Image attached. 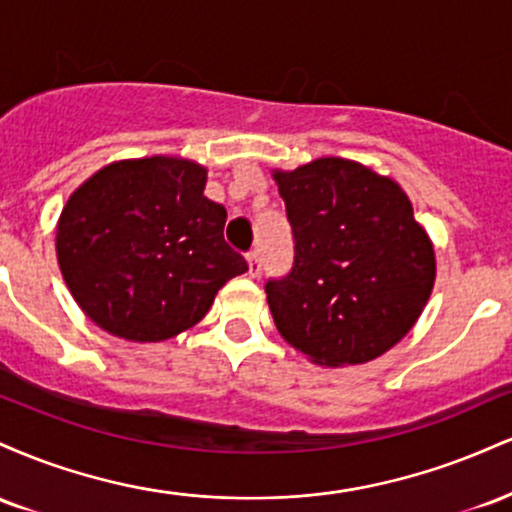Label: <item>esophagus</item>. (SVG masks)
<instances>
[{
	"label": "esophagus",
	"mask_w": 512,
	"mask_h": 512,
	"mask_svg": "<svg viewBox=\"0 0 512 512\" xmlns=\"http://www.w3.org/2000/svg\"><path fill=\"white\" fill-rule=\"evenodd\" d=\"M248 262H250V276H260V272H262L260 252H257V250H250V252H248Z\"/></svg>",
	"instance_id": "esophagus-1"
}]
</instances>
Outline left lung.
Instances as JSON below:
<instances>
[{
    "label": "left lung",
    "mask_w": 512,
    "mask_h": 512,
    "mask_svg": "<svg viewBox=\"0 0 512 512\" xmlns=\"http://www.w3.org/2000/svg\"><path fill=\"white\" fill-rule=\"evenodd\" d=\"M274 180L293 233L289 274L264 284L276 330L322 366L385 354L419 320L436 279L409 197L344 158H317Z\"/></svg>",
    "instance_id": "1"
}]
</instances>
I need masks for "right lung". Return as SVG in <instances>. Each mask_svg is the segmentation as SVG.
Returning a JSON list of instances; mask_svg holds the SVG:
<instances>
[{"label":"right lung","instance_id":"right-lung-1","mask_svg":"<svg viewBox=\"0 0 512 512\" xmlns=\"http://www.w3.org/2000/svg\"><path fill=\"white\" fill-rule=\"evenodd\" d=\"M185 158L110 163L69 197L57 260L79 308L115 337L163 342L197 325L248 262L226 243V209Z\"/></svg>","mask_w":512,"mask_h":512}]
</instances>
